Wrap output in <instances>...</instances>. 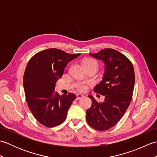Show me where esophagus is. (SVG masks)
I'll use <instances>...</instances> for the list:
<instances>
[{
    "label": "esophagus",
    "instance_id": "esophagus-1",
    "mask_svg": "<svg viewBox=\"0 0 157 157\" xmlns=\"http://www.w3.org/2000/svg\"><path fill=\"white\" fill-rule=\"evenodd\" d=\"M84 96L83 95V94H77L76 99L77 100H79V99H81V98H84Z\"/></svg>",
    "mask_w": 157,
    "mask_h": 157
}]
</instances>
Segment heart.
Returning a JSON list of instances; mask_svg holds the SVG:
<instances>
[{
    "mask_svg": "<svg viewBox=\"0 0 157 157\" xmlns=\"http://www.w3.org/2000/svg\"><path fill=\"white\" fill-rule=\"evenodd\" d=\"M88 64H94V65H98V63L96 62L95 60L92 59H87L84 60V62H83V65H88ZM76 88L79 91L84 92L88 88V84H86V83H79V84L77 86Z\"/></svg>",
    "mask_w": 157,
    "mask_h": 157,
    "instance_id": "heart-1",
    "label": "heart"
}]
</instances>
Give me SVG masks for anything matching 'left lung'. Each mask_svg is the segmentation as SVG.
I'll return each instance as SVG.
<instances>
[{
    "instance_id": "8db88e82",
    "label": "left lung",
    "mask_w": 157,
    "mask_h": 157,
    "mask_svg": "<svg viewBox=\"0 0 157 157\" xmlns=\"http://www.w3.org/2000/svg\"><path fill=\"white\" fill-rule=\"evenodd\" d=\"M90 55L105 63L102 81L94 91L105 96V101L98 102L92 96L91 107L86 111V121L92 128L105 131L116 125L131 102L135 84V73L132 62L121 52L105 48Z\"/></svg>"
}]
</instances>
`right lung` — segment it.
<instances>
[{
  "mask_svg": "<svg viewBox=\"0 0 157 157\" xmlns=\"http://www.w3.org/2000/svg\"><path fill=\"white\" fill-rule=\"evenodd\" d=\"M80 55L49 48L36 53L29 61L23 75L25 98L33 115L42 125L53 128L66 119L76 96L73 93L60 96L55 90V84L68 63Z\"/></svg>",
  "mask_w": 157,
  "mask_h": 157,
  "instance_id": "1",
  "label": "right lung"
}]
</instances>
